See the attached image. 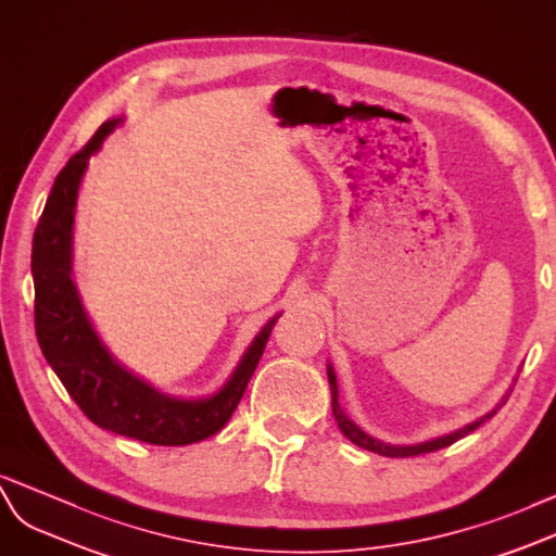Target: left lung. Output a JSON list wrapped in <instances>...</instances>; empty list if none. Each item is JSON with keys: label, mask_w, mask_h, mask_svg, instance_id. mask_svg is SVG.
Segmentation results:
<instances>
[{"label": "left lung", "mask_w": 556, "mask_h": 556, "mask_svg": "<svg viewBox=\"0 0 556 556\" xmlns=\"http://www.w3.org/2000/svg\"><path fill=\"white\" fill-rule=\"evenodd\" d=\"M329 386H331L333 416H336V420H338L340 432H343V434L352 441V444H357L359 448L374 451V453H378V455H388V458H408V455H422V453H432V451H439V448H446V446L453 444V441H458V439H463L465 434L475 432L481 422H486V420L495 414V410H497V408L491 410V414L481 416L479 420L469 422V425L460 427V430H455V432H451V434L437 437V439H430V441H422V444H414V446H392V444H386V441L374 439L371 434H366L364 430H359V427L354 425V422L343 414V408H340V404H338V382H336V374H333L331 366H329Z\"/></svg>", "instance_id": "obj_1"}]
</instances>
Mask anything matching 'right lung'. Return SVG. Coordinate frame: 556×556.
<instances>
[{
	"label": "right lung",
	"instance_id": "obj_1",
	"mask_svg": "<svg viewBox=\"0 0 556 556\" xmlns=\"http://www.w3.org/2000/svg\"><path fill=\"white\" fill-rule=\"evenodd\" d=\"M122 119H110L55 176L33 239L35 331L49 366L91 422L154 446H185L223 430L258 366L279 315L244 352L230 380L204 400H176L112 357L81 307L73 281V223L77 190L89 156Z\"/></svg>",
	"mask_w": 556,
	"mask_h": 556
}]
</instances>
